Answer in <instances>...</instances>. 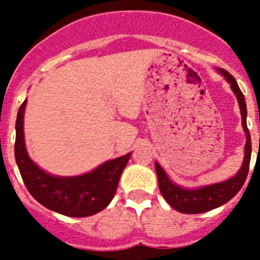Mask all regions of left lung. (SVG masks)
<instances>
[{"mask_svg":"<svg viewBox=\"0 0 260 260\" xmlns=\"http://www.w3.org/2000/svg\"><path fill=\"white\" fill-rule=\"evenodd\" d=\"M217 72L229 81L230 88L234 91L235 96L238 99V103H239L240 114H242V125L246 136L245 156H244L242 167L238 171V174L233 176L232 179L224 181V182L193 188V190L183 188L172 182L166 175V172L164 171V169L156 162L154 167H156L159 191H161L162 196L175 210L182 212V214H201V212L210 211L212 209H216L226 204L228 201L232 200L239 192L240 188L243 187L244 182H245L249 172V164H250L251 156V140L248 125H246L245 98H244V94L239 89V86H238L237 80L234 79L232 74H229L226 70L219 69V68H217Z\"/></svg>","mask_w":260,"mask_h":260,"instance_id":"left-lung-1","label":"left lung"}]
</instances>
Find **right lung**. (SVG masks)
I'll list each match as a JSON object with an SVG mask.
<instances>
[{"mask_svg":"<svg viewBox=\"0 0 260 260\" xmlns=\"http://www.w3.org/2000/svg\"><path fill=\"white\" fill-rule=\"evenodd\" d=\"M27 101L20 106L16 119L15 158L28 192L50 210L72 217H85L109 205L117 191L131 153L104 162L79 176H52L28 157L23 136V112Z\"/></svg>","mask_w":260,"mask_h":260,"instance_id":"right-lung-1","label":"right lung"}]
</instances>
